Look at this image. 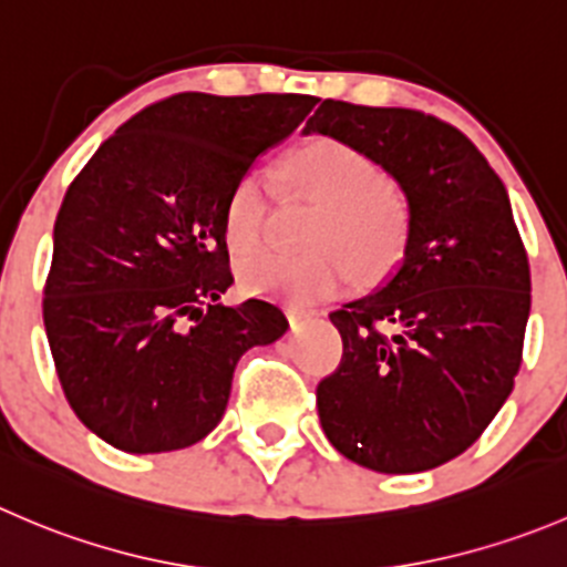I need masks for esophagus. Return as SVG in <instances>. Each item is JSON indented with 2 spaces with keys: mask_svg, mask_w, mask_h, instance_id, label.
<instances>
[{
  "mask_svg": "<svg viewBox=\"0 0 567 567\" xmlns=\"http://www.w3.org/2000/svg\"><path fill=\"white\" fill-rule=\"evenodd\" d=\"M318 316H323V310H307V307H288L290 323L307 321V318H318Z\"/></svg>",
  "mask_w": 567,
  "mask_h": 567,
  "instance_id": "esophagus-1",
  "label": "esophagus"
}]
</instances>
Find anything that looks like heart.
<instances>
[{"label":"heart","instance_id":"b5f03b06","mask_svg":"<svg viewBox=\"0 0 567 567\" xmlns=\"http://www.w3.org/2000/svg\"><path fill=\"white\" fill-rule=\"evenodd\" d=\"M282 177L296 196L318 205L307 224V244L316 249L244 262L240 279L246 290L310 305L338 293L349 282L351 266L360 277H379L399 260L406 233L404 205L362 152L318 137L285 161ZM271 194L266 168L240 174L229 194L224 240L240 260L262 249Z\"/></svg>","mask_w":567,"mask_h":567}]
</instances>
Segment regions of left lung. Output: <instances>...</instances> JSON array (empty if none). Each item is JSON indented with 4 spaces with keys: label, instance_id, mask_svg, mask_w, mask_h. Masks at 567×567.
Here are the masks:
<instances>
[{
    "label": "left lung",
    "instance_id": "left-lung-1",
    "mask_svg": "<svg viewBox=\"0 0 567 567\" xmlns=\"http://www.w3.org/2000/svg\"><path fill=\"white\" fill-rule=\"evenodd\" d=\"M305 132L362 152L410 207L393 277L329 312L343 357L316 388L321 426L362 468H437L480 441L524 360L532 279L507 188L457 126L421 110L323 99Z\"/></svg>",
    "mask_w": 567,
    "mask_h": 567
}]
</instances>
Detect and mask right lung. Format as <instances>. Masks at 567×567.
<instances>
[{"label":"right lung","mask_w":567,"mask_h":567,"mask_svg":"<svg viewBox=\"0 0 567 567\" xmlns=\"http://www.w3.org/2000/svg\"><path fill=\"white\" fill-rule=\"evenodd\" d=\"M316 96L174 93L121 124L65 190L43 327L71 410L130 454L177 452L221 421L244 351L282 338L266 299L224 307V210L240 174Z\"/></svg>","instance_id":"right-lung-1"}]
</instances>
